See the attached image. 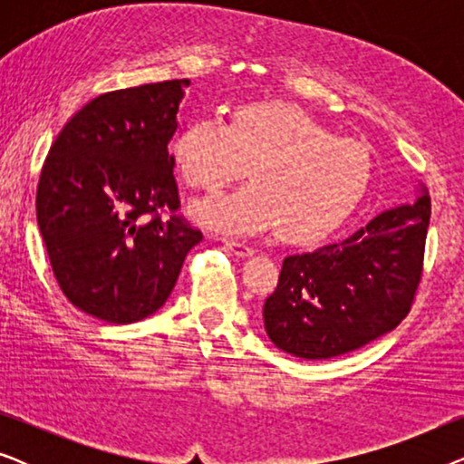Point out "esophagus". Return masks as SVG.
<instances>
[{
    "label": "esophagus",
    "instance_id": "obj_1",
    "mask_svg": "<svg viewBox=\"0 0 464 464\" xmlns=\"http://www.w3.org/2000/svg\"><path fill=\"white\" fill-rule=\"evenodd\" d=\"M224 245H226L227 249H230L237 257H251L253 253H256V251H253V246L245 245V243H238V240H232V238H224Z\"/></svg>",
    "mask_w": 464,
    "mask_h": 464
}]
</instances>
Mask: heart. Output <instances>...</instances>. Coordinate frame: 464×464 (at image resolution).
Listing matches in <instances>:
<instances>
[{
  "label": "heart",
  "mask_w": 464,
  "mask_h": 464,
  "mask_svg": "<svg viewBox=\"0 0 464 464\" xmlns=\"http://www.w3.org/2000/svg\"><path fill=\"white\" fill-rule=\"evenodd\" d=\"M170 154L188 186L218 189L251 167L249 186L192 205L200 224L230 234L278 227L289 243H313L348 219L367 192L372 158L334 137L295 105L256 103L230 124L202 116L173 139Z\"/></svg>",
  "instance_id": "b5f03b06"
}]
</instances>
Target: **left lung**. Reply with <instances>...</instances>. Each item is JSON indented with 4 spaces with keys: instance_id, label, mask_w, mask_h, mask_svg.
<instances>
[{
    "instance_id": "left-lung-1",
    "label": "left lung",
    "mask_w": 464,
    "mask_h": 464,
    "mask_svg": "<svg viewBox=\"0 0 464 464\" xmlns=\"http://www.w3.org/2000/svg\"><path fill=\"white\" fill-rule=\"evenodd\" d=\"M399 205L342 243L283 259L276 291L264 304L272 344L300 359H332L389 334L410 313L422 275L430 198L414 186Z\"/></svg>"
}]
</instances>
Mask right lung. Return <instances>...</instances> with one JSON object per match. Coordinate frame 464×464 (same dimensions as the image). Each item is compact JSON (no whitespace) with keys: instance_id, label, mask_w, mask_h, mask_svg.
Listing matches in <instances>:
<instances>
[{"instance_id":"add662e5","label":"right lung","mask_w":464,"mask_h":464,"mask_svg":"<svg viewBox=\"0 0 464 464\" xmlns=\"http://www.w3.org/2000/svg\"><path fill=\"white\" fill-rule=\"evenodd\" d=\"M189 80L113 91L59 132L37 186V226L67 300L105 323L154 314L202 240L181 218L169 143ZM148 214H154L151 220Z\"/></svg>"}]
</instances>
